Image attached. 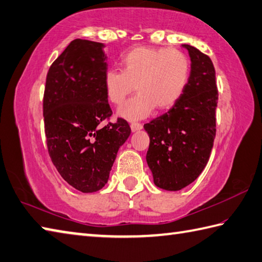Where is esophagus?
Returning <instances> with one entry per match:
<instances>
[{
  "mask_svg": "<svg viewBox=\"0 0 262 262\" xmlns=\"http://www.w3.org/2000/svg\"><path fill=\"white\" fill-rule=\"evenodd\" d=\"M142 128H143V125L140 124V122H132V124H130V129H132V132L141 130Z\"/></svg>",
  "mask_w": 262,
  "mask_h": 262,
  "instance_id": "34e87169",
  "label": "esophagus"
}]
</instances>
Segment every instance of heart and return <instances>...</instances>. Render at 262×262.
<instances>
[{
  "label": "heart",
  "mask_w": 262,
  "mask_h": 262,
  "mask_svg": "<svg viewBox=\"0 0 262 262\" xmlns=\"http://www.w3.org/2000/svg\"><path fill=\"white\" fill-rule=\"evenodd\" d=\"M122 70L109 69L103 77L105 96L120 106L135 91L138 93L119 110L127 120H140L156 107L165 111L175 106L191 77V61L179 50L136 46L121 56Z\"/></svg>",
  "instance_id": "heart-1"
}]
</instances>
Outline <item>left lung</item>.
Segmentation results:
<instances>
[{
    "instance_id": "1",
    "label": "left lung",
    "mask_w": 262,
    "mask_h": 262,
    "mask_svg": "<svg viewBox=\"0 0 262 262\" xmlns=\"http://www.w3.org/2000/svg\"><path fill=\"white\" fill-rule=\"evenodd\" d=\"M191 58V77L178 103L144 125L150 137L146 162L153 182L166 191L193 183L209 161L216 136L218 90L211 59L183 44Z\"/></svg>"
}]
</instances>
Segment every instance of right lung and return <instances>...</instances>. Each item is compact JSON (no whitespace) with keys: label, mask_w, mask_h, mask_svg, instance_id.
Here are the masks:
<instances>
[{"label":"right lung","mask_w":262,"mask_h":262,"mask_svg":"<svg viewBox=\"0 0 262 262\" xmlns=\"http://www.w3.org/2000/svg\"><path fill=\"white\" fill-rule=\"evenodd\" d=\"M104 44L74 39L50 67L43 99L46 144L64 181L83 193L107 183L119 147L130 135L128 122L109 119L103 77Z\"/></svg>","instance_id":"1"}]
</instances>
